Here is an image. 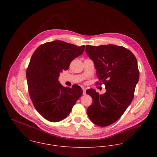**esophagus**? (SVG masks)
I'll return each instance as SVG.
<instances>
[{
  "label": "esophagus",
  "instance_id": "34e87169",
  "mask_svg": "<svg viewBox=\"0 0 157 157\" xmlns=\"http://www.w3.org/2000/svg\"><path fill=\"white\" fill-rule=\"evenodd\" d=\"M82 90H83V95H85V94H86V89L84 88H83Z\"/></svg>",
  "mask_w": 157,
  "mask_h": 157
}]
</instances>
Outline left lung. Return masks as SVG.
<instances>
[{"instance_id": "8db88e82", "label": "left lung", "mask_w": 157, "mask_h": 157, "mask_svg": "<svg viewBox=\"0 0 157 157\" xmlns=\"http://www.w3.org/2000/svg\"><path fill=\"white\" fill-rule=\"evenodd\" d=\"M86 52L94 62L97 77L106 90L103 95L94 89L86 90L93 100L87 113L94 124L107 126L121 117L134 98L139 80L137 60L131 51L111 44L86 45Z\"/></svg>"}]
</instances>
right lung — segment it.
I'll return each mask as SVG.
<instances>
[{"instance_id":"add662e5","label":"right lung","mask_w":157,"mask_h":157,"mask_svg":"<svg viewBox=\"0 0 157 157\" xmlns=\"http://www.w3.org/2000/svg\"><path fill=\"white\" fill-rule=\"evenodd\" d=\"M85 47L55 40L39 46L31 58L26 70L29 96L36 109L51 122L65 119L82 95L80 86L64 87L59 77Z\"/></svg>"}]
</instances>
